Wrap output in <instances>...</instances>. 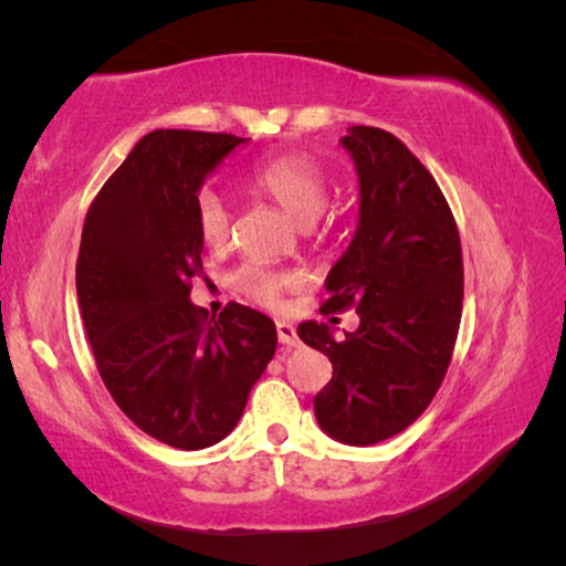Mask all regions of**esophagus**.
Listing matches in <instances>:
<instances>
[{
    "mask_svg": "<svg viewBox=\"0 0 566 566\" xmlns=\"http://www.w3.org/2000/svg\"><path fill=\"white\" fill-rule=\"evenodd\" d=\"M276 337L284 344V347H296L300 339H296V329L290 322H276Z\"/></svg>",
    "mask_w": 566,
    "mask_h": 566,
    "instance_id": "obj_1",
    "label": "esophagus"
}]
</instances>
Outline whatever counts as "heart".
I'll list each match as a JSON object with an SVG mask.
<instances>
[{
	"mask_svg": "<svg viewBox=\"0 0 566 566\" xmlns=\"http://www.w3.org/2000/svg\"><path fill=\"white\" fill-rule=\"evenodd\" d=\"M252 187L262 197L282 209V212L300 227H312L327 207V175L312 157L302 151H290L262 161L252 171ZM195 222L197 232L207 247H224L232 229V212L227 199L214 187H202L195 195ZM232 284L249 300L260 304H276L290 276L260 262H244L232 274Z\"/></svg>",
	"mask_w": 566,
	"mask_h": 566,
	"instance_id": "heart-1",
	"label": "heart"
}]
</instances>
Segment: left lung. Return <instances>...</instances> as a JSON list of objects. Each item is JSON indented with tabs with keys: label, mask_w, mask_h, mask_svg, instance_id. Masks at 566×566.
<instances>
[{
	"label": "left lung",
	"mask_w": 566,
	"mask_h": 566,
	"mask_svg": "<svg viewBox=\"0 0 566 566\" xmlns=\"http://www.w3.org/2000/svg\"><path fill=\"white\" fill-rule=\"evenodd\" d=\"M339 145L357 169L359 217L324 310L357 306L359 327L334 337L302 322L296 334L334 369L314 397L319 427L369 447L407 429L442 385L462 319V244L442 189L395 134L349 127Z\"/></svg>",
	"instance_id": "8db88e82"
}]
</instances>
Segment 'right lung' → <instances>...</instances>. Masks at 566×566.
I'll return each instance as SVG.
<instances>
[{"instance_id":"add662e5","label":"right lung","mask_w":566,"mask_h":566,"mask_svg":"<svg viewBox=\"0 0 566 566\" xmlns=\"http://www.w3.org/2000/svg\"><path fill=\"white\" fill-rule=\"evenodd\" d=\"M249 139L157 129L142 137L94 199L76 260V300L112 399L142 432L205 449L232 432L276 349L266 314L191 304L205 242L195 195Z\"/></svg>"}]
</instances>
